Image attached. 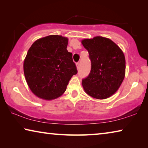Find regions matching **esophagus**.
I'll list each match as a JSON object with an SVG mask.
<instances>
[{
	"mask_svg": "<svg viewBox=\"0 0 148 148\" xmlns=\"http://www.w3.org/2000/svg\"><path fill=\"white\" fill-rule=\"evenodd\" d=\"M76 66H77V69H79V66H80V63H79V62H77V63H76Z\"/></svg>",
	"mask_w": 148,
	"mask_h": 148,
	"instance_id": "obj_1",
	"label": "esophagus"
}]
</instances>
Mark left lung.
<instances>
[{"label":"left lung","instance_id":"left-lung-1","mask_svg":"<svg viewBox=\"0 0 148 148\" xmlns=\"http://www.w3.org/2000/svg\"><path fill=\"white\" fill-rule=\"evenodd\" d=\"M82 44L89 52L91 72L82 79L85 92L92 98L105 99L116 92L125 75L123 52L111 40L102 36L82 40Z\"/></svg>","mask_w":148,"mask_h":148}]
</instances>
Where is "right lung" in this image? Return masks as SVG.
Listing matches in <instances>:
<instances>
[{
	"instance_id": "add662e5",
	"label": "right lung",
	"mask_w": 148,
	"mask_h": 148,
	"mask_svg": "<svg viewBox=\"0 0 148 148\" xmlns=\"http://www.w3.org/2000/svg\"><path fill=\"white\" fill-rule=\"evenodd\" d=\"M68 38L49 35L35 41L24 60L23 71L31 91L50 101L64 93L70 79L77 74L72 54L67 51Z\"/></svg>"
}]
</instances>
